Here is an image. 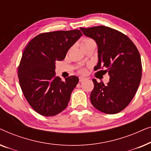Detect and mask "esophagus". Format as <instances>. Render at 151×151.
<instances>
[{
    "instance_id": "34e87169",
    "label": "esophagus",
    "mask_w": 151,
    "mask_h": 151,
    "mask_svg": "<svg viewBox=\"0 0 151 151\" xmlns=\"http://www.w3.org/2000/svg\"><path fill=\"white\" fill-rule=\"evenodd\" d=\"M84 80H86V78H83V77H80L79 78V81L80 82H82L84 81Z\"/></svg>"
}]
</instances>
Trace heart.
<instances>
[{
	"label": "heart",
	"mask_w": 151,
	"mask_h": 151,
	"mask_svg": "<svg viewBox=\"0 0 151 151\" xmlns=\"http://www.w3.org/2000/svg\"><path fill=\"white\" fill-rule=\"evenodd\" d=\"M94 42L93 40H92L91 38H84L82 39L81 40V46L84 45H86V44H88V43H90V42ZM86 69L85 68H82V69H80L79 70V72L80 73H86Z\"/></svg>",
	"instance_id": "heart-1"
}]
</instances>
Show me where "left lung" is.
<instances>
[{
  "label": "left lung",
  "instance_id": "obj_1",
  "mask_svg": "<svg viewBox=\"0 0 151 151\" xmlns=\"http://www.w3.org/2000/svg\"><path fill=\"white\" fill-rule=\"evenodd\" d=\"M86 36L98 45V63L95 69H106L109 83L93 79L94 88L90 99L93 106L106 114L124 110L133 100L142 78V62L139 51L129 37L105 26L80 27Z\"/></svg>",
  "mask_w": 151,
  "mask_h": 151
}]
</instances>
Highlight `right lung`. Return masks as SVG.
I'll use <instances>...</instances> for the list:
<instances>
[{
	"instance_id": "obj_1",
	"label": "right lung",
	"mask_w": 151,
	"mask_h": 151,
	"mask_svg": "<svg viewBox=\"0 0 151 151\" xmlns=\"http://www.w3.org/2000/svg\"><path fill=\"white\" fill-rule=\"evenodd\" d=\"M81 36L78 29L42 33L24 49L18 67V80L24 98L39 114L54 116L67 108L79 78L72 76L63 82L55 77V62L65 58Z\"/></svg>"
}]
</instances>
